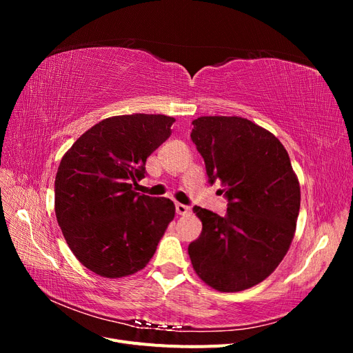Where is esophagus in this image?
Instances as JSON below:
<instances>
[{"mask_svg": "<svg viewBox=\"0 0 353 353\" xmlns=\"http://www.w3.org/2000/svg\"><path fill=\"white\" fill-rule=\"evenodd\" d=\"M175 209H176V213H178V215H181V216L188 215L190 210H191L188 206H185V205H181V203H176V205H175Z\"/></svg>", "mask_w": 353, "mask_h": 353, "instance_id": "esophagus-1", "label": "esophagus"}]
</instances>
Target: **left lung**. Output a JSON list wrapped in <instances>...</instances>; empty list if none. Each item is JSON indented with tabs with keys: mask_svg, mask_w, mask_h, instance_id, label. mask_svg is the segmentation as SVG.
<instances>
[{
	"mask_svg": "<svg viewBox=\"0 0 353 353\" xmlns=\"http://www.w3.org/2000/svg\"><path fill=\"white\" fill-rule=\"evenodd\" d=\"M191 140L213 184L225 187V216L196 206L200 237L188 245L199 279L218 292L250 288L270 276L290 249L301 185L279 138L240 116H201Z\"/></svg>",
	"mask_w": 353,
	"mask_h": 353,
	"instance_id": "8db88e82",
	"label": "left lung"
}]
</instances>
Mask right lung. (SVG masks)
I'll return each instance as SVG.
<instances>
[{
    "instance_id": "right-lung-1",
    "label": "right lung",
    "mask_w": 353,
    "mask_h": 353,
    "mask_svg": "<svg viewBox=\"0 0 353 353\" xmlns=\"http://www.w3.org/2000/svg\"><path fill=\"white\" fill-rule=\"evenodd\" d=\"M174 122L165 114L112 116L83 132L61 157L56 218L74 258L94 274L113 280L141 271L174 219L172 200L132 190Z\"/></svg>"
}]
</instances>
